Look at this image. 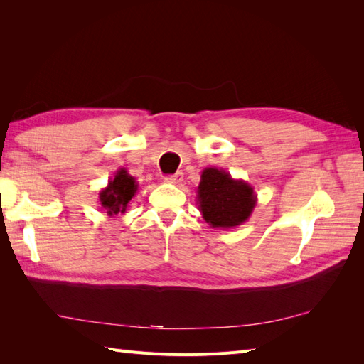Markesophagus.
<instances>
[{"label": "esophagus", "mask_w": 364, "mask_h": 364, "mask_svg": "<svg viewBox=\"0 0 364 364\" xmlns=\"http://www.w3.org/2000/svg\"><path fill=\"white\" fill-rule=\"evenodd\" d=\"M182 179H183V173H182V171H178L176 174L168 176V178H165V182H167V183H173V185H178V183L182 182Z\"/></svg>", "instance_id": "obj_1"}]
</instances>
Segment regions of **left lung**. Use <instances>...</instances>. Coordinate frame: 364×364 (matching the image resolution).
<instances>
[{
	"mask_svg": "<svg viewBox=\"0 0 364 364\" xmlns=\"http://www.w3.org/2000/svg\"><path fill=\"white\" fill-rule=\"evenodd\" d=\"M197 205L205 222L217 229H232L247 222L257 206V194L243 179L228 171L206 167L197 186Z\"/></svg>",
	"mask_w": 364,
	"mask_h": 364,
	"instance_id": "8db88e82",
	"label": "left lung"
}]
</instances>
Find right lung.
I'll use <instances>...</instances> for the list:
<instances>
[{"instance_id":"right-lung-1","label":"right lung","mask_w":364,"mask_h":364,"mask_svg":"<svg viewBox=\"0 0 364 364\" xmlns=\"http://www.w3.org/2000/svg\"><path fill=\"white\" fill-rule=\"evenodd\" d=\"M138 191V182L130 176L126 168L117 170L114 179L107 182L105 188L98 193V202L107 213V215L124 214L132 197Z\"/></svg>"}]
</instances>
